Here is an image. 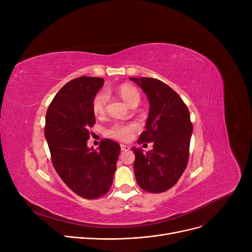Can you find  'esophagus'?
<instances>
[{
  "instance_id": "34e87169",
  "label": "esophagus",
  "mask_w": 252,
  "mask_h": 252,
  "mask_svg": "<svg viewBox=\"0 0 252 252\" xmlns=\"http://www.w3.org/2000/svg\"><path fill=\"white\" fill-rule=\"evenodd\" d=\"M129 146H128V145H124V144H122L121 145V149L123 150V151H127V150H129Z\"/></svg>"
}]
</instances>
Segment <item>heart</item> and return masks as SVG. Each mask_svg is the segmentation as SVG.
Instances as JSON below:
<instances>
[{
	"instance_id": "1",
	"label": "heart",
	"mask_w": 252,
	"mask_h": 252,
	"mask_svg": "<svg viewBox=\"0 0 252 252\" xmlns=\"http://www.w3.org/2000/svg\"><path fill=\"white\" fill-rule=\"evenodd\" d=\"M118 94L126 102L128 106L138 105L141 100L140 92L131 85H122L117 89ZM108 96L106 92L101 91L95 95L92 101V110L95 116H102L105 113L106 104H107ZM136 129V125L115 122L109 127L106 128V135L110 138L119 140V141H127L133 136L134 130Z\"/></svg>"
}]
</instances>
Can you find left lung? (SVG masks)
Returning a JSON list of instances; mask_svg holds the SVG:
<instances>
[{
	"label": "left lung",
	"mask_w": 252,
	"mask_h": 252,
	"mask_svg": "<svg viewBox=\"0 0 252 252\" xmlns=\"http://www.w3.org/2000/svg\"><path fill=\"white\" fill-rule=\"evenodd\" d=\"M147 95L150 103L146 130L138 144L153 142V150L143 153L133 147L134 171L139 186L150 193L174 187L189 160L193 126L187 105L170 87L152 77H130Z\"/></svg>",
	"instance_id": "left-lung-1"
}]
</instances>
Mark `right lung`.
<instances>
[{"instance_id":"add662e5","label":"right lung","mask_w":252,"mask_h":252,"mask_svg":"<svg viewBox=\"0 0 252 252\" xmlns=\"http://www.w3.org/2000/svg\"><path fill=\"white\" fill-rule=\"evenodd\" d=\"M104 84L100 77L81 76L64 85L49 105L45 138L51 160L62 181L75 194L96 199L113 182L119 144L104 139L100 150L88 148L90 128L96 119L92 101Z\"/></svg>"}]
</instances>
